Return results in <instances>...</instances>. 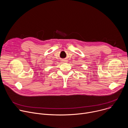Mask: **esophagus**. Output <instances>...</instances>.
<instances>
[{
    "mask_svg": "<svg viewBox=\"0 0 128 128\" xmlns=\"http://www.w3.org/2000/svg\"><path fill=\"white\" fill-rule=\"evenodd\" d=\"M62 61L63 62H64V63H66V62H67V60H65V59H63V60H62Z\"/></svg>",
    "mask_w": 128,
    "mask_h": 128,
    "instance_id": "obj_1",
    "label": "esophagus"
}]
</instances>
